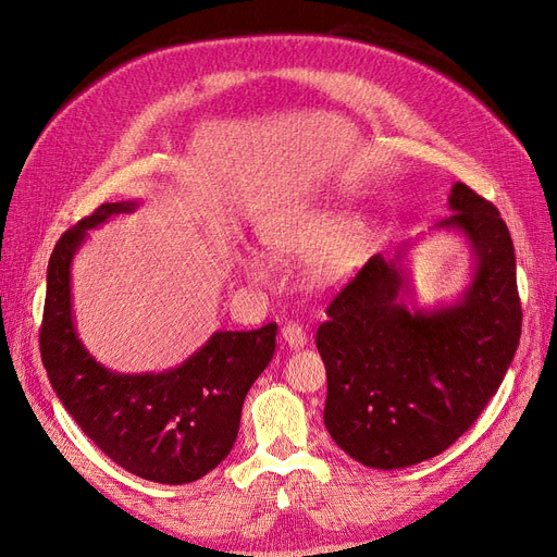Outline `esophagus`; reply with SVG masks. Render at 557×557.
Wrapping results in <instances>:
<instances>
[{
    "label": "esophagus",
    "mask_w": 557,
    "mask_h": 557,
    "mask_svg": "<svg viewBox=\"0 0 557 557\" xmlns=\"http://www.w3.org/2000/svg\"><path fill=\"white\" fill-rule=\"evenodd\" d=\"M281 336H283V342L288 344L290 348H301V346L307 344V332L301 330V325H297V323L283 325L281 327Z\"/></svg>",
    "instance_id": "34e87169"
}]
</instances>
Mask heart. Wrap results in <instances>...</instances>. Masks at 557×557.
<instances>
[{"instance_id": "obj_1", "label": "heart", "mask_w": 557, "mask_h": 557, "mask_svg": "<svg viewBox=\"0 0 557 557\" xmlns=\"http://www.w3.org/2000/svg\"><path fill=\"white\" fill-rule=\"evenodd\" d=\"M352 225H356L352 215L339 209H295L264 223L262 242L278 258H311L313 278L320 283H336L358 264L360 258L356 242H341ZM246 267L250 276H264V267L258 258H250Z\"/></svg>"}]
</instances>
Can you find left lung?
<instances>
[{"instance_id": "obj_1", "label": "left lung", "mask_w": 557, "mask_h": 557, "mask_svg": "<svg viewBox=\"0 0 557 557\" xmlns=\"http://www.w3.org/2000/svg\"><path fill=\"white\" fill-rule=\"evenodd\" d=\"M436 227L474 250V278L450 307L409 309L404 250L372 256L332 297L315 346L327 372L325 428L352 460L401 469L444 453L474 425L516 356L522 311L507 223L465 183Z\"/></svg>"}]
</instances>
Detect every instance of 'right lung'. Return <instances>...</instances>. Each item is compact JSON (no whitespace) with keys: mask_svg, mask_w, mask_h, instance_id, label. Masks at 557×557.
I'll list each match as a JSON object with an SVG mask.
<instances>
[{"mask_svg":"<svg viewBox=\"0 0 557 557\" xmlns=\"http://www.w3.org/2000/svg\"><path fill=\"white\" fill-rule=\"evenodd\" d=\"M137 201H111L66 230L46 274L39 332L50 385L83 434L146 481L181 485L221 465L239 432L250 385L276 350V323L215 332L181 367L160 374H115L83 348L72 315V260L88 230Z\"/></svg>","mask_w":557,"mask_h":557,"instance_id":"add662e5","label":"right lung"}]
</instances>
